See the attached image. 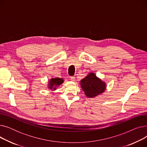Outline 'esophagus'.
I'll use <instances>...</instances> for the list:
<instances>
[{
	"label": "esophagus",
	"mask_w": 147,
	"mask_h": 147,
	"mask_svg": "<svg viewBox=\"0 0 147 147\" xmlns=\"http://www.w3.org/2000/svg\"><path fill=\"white\" fill-rule=\"evenodd\" d=\"M70 79H71V81L74 82L75 80H76V78H75L74 76H71V77H70Z\"/></svg>",
	"instance_id": "esophagus-1"
}]
</instances>
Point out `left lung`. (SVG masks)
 Returning <instances> with one entry per match:
<instances>
[{"label":"left lung","instance_id":"left-lung-1","mask_svg":"<svg viewBox=\"0 0 147 147\" xmlns=\"http://www.w3.org/2000/svg\"><path fill=\"white\" fill-rule=\"evenodd\" d=\"M80 86L88 98H94L105 91L106 84L96 76L95 73H90L81 80Z\"/></svg>","mask_w":147,"mask_h":147}]
</instances>
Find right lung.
Wrapping results in <instances>:
<instances>
[{"label":"right lung","instance_id":"add662e5","mask_svg":"<svg viewBox=\"0 0 147 147\" xmlns=\"http://www.w3.org/2000/svg\"><path fill=\"white\" fill-rule=\"evenodd\" d=\"M63 82L64 80L61 78H52L48 82V88L50 89H52V90H55L56 89V87L61 85Z\"/></svg>","mask_w":147,"mask_h":147}]
</instances>
